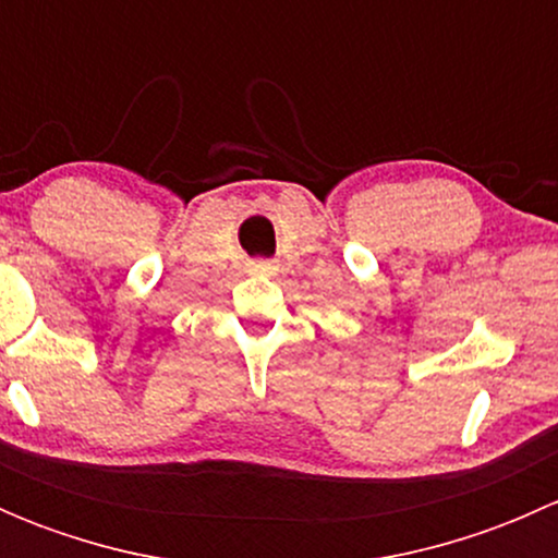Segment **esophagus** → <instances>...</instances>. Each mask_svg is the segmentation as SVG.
<instances>
[{"instance_id":"1","label":"esophagus","mask_w":558,"mask_h":558,"mask_svg":"<svg viewBox=\"0 0 558 558\" xmlns=\"http://www.w3.org/2000/svg\"><path fill=\"white\" fill-rule=\"evenodd\" d=\"M251 267L253 269H262V272H269V269H275V264L272 262H253Z\"/></svg>"}]
</instances>
